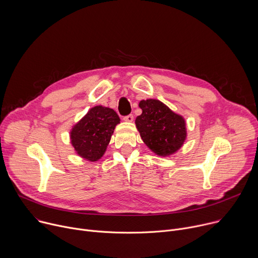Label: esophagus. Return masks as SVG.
Masks as SVG:
<instances>
[{"instance_id": "34e87169", "label": "esophagus", "mask_w": 258, "mask_h": 258, "mask_svg": "<svg viewBox=\"0 0 258 258\" xmlns=\"http://www.w3.org/2000/svg\"><path fill=\"white\" fill-rule=\"evenodd\" d=\"M123 120L126 121V122H132L134 120V115L133 114H128V115L123 117Z\"/></svg>"}]
</instances>
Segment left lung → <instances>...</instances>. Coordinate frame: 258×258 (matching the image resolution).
<instances>
[{
  "label": "left lung",
  "instance_id": "8db88e82",
  "mask_svg": "<svg viewBox=\"0 0 258 258\" xmlns=\"http://www.w3.org/2000/svg\"><path fill=\"white\" fill-rule=\"evenodd\" d=\"M139 107L142 114L135 122L147 147L156 155L163 157L179 150L187 138L183 117L155 99L142 100Z\"/></svg>",
  "mask_w": 258,
  "mask_h": 258
}]
</instances>
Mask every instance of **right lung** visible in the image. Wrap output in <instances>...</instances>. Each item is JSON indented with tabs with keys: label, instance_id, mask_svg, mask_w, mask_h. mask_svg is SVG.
Listing matches in <instances>:
<instances>
[{
	"label": "right lung",
	"instance_id": "right-lung-1",
	"mask_svg": "<svg viewBox=\"0 0 258 258\" xmlns=\"http://www.w3.org/2000/svg\"><path fill=\"white\" fill-rule=\"evenodd\" d=\"M120 122L113 109L95 106L70 131V140L77 154L91 162L105 153L115 126Z\"/></svg>",
	"mask_w": 258,
	"mask_h": 258
}]
</instances>
